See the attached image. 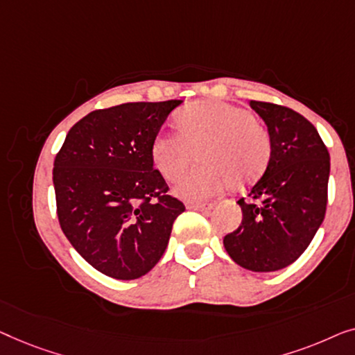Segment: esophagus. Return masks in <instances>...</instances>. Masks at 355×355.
<instances>
[{"label":"esophagus","instance_id":"obj_1","mask_svg":"<svg viewBox=\"0 0 355 355\" xmlns=\"http://www.w3.org/2000/svg\"><path fill=\"white\" fill-rule=\"evenodd\" d=\"M189 209H194V211H201V212H207L212 209V204H206V202H191L188 204Z\"/></svg>","mask_w":355,"mask_h":355}]
</instances>
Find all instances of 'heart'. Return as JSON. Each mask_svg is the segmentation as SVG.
Instances as JSON below:
<instances>
[{"label": "heart", "mask_w": 355, "mask_h": 355, "mask_svg": "<svg viewBox=\"0 0 355 355\" xmlns=\"http://www.w3.org/2000/svg\"><path fill=\"white\" fill-rule=\"evenodd\" d=\"M180 132L159 133L153 143V162L168 182H177L194 157L202 164L178 184L177 193L199 201L223 188L243 189L262 175L270 161L267 128L246 107L222 101L194 103L177 117Z\"/></svg>", "instance_id": "heart-1"}]
</instances>
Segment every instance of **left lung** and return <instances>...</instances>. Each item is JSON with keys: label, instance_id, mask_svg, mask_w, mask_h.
Segmentation results:
<instances>
[{"label": "left lung", "instance_id": "1", "mask_svg": "<svg viewBox=\"0 0 355 355\" xmlns=\"http://www.w3.org/2000/svg\"><path fill=\"white\" fill-rule=\"evenodd\" d=\"M270 133V161L238 201L243 220L223 238L228 256L252 272L288 267L315 236L325 218L329 154L317 128L293 109L249 101Z\"/></svg>", "mask_w": 355, "mask_h": 355}]
</instances>
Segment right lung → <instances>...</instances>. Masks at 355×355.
Returning a JSON list of instances; mask_svg holds the SVG:
<instances>
[{
    "label": "right lung",
    "instance_id": "1",
    "mask_svg": "<svg viewBox=\"0 0 355 355\" xmlns=\"http://www.w3.org/2000/svg\"><path fill=\"white\" fill-rule=\"evenodd\" d=\"M180 99L89 112L54 159L58 218L73 249L104 275L135 279L166 251L182 201L154 168L153 143Z\"/></svg>",
    "mask_w": 355,
    "mask_h": 355
}]
</instances>
